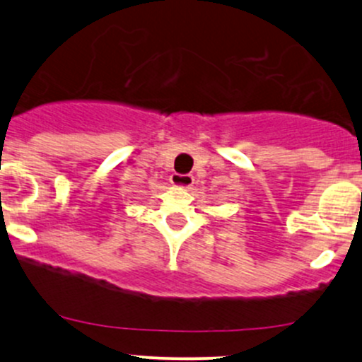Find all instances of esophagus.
<instances>
[{"instance_id": "obj_1", "label": "esophagus", "mask_w": 362, "mask_h": 362, "mask_svg": "<svg viewBox=\"0 0 362 362\" xmlns=\"http://www.w3.org/2000/svg\"><path fill=\"white\" fill-rule=\"evenodd\" d=\"M170 182H172V185L180 187V189H190L194 184V177L182 175V173H173V175L170 177Z\"/></svg>"}]
</instances>
